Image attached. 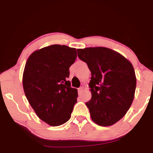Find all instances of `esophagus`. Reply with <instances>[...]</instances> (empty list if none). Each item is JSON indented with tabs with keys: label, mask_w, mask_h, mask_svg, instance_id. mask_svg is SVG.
<instances>
[{
	"label": "esophagus",
	"mask_w": 153,
	"mask_h": 153,
	"mask_svg": "<svg viewBox=\"0 0 153 153\" xmlns=\"http://www.w3.org/2000/svg\"><path fill=\"white\" fill-rule=\"evenodd\" d=\"M83 87L79 88L78 89V93H79V95H81V94L83 93Z\"/></svg>",
	"instance_id": "obj_1"
}]
</instances>
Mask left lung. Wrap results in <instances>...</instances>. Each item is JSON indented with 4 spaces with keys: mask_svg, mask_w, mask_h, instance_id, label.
Instances as JSON below:
<instances>
[{
    "mask_svg": "<svg viewBox=\"0 0 153 153\" xmlns=\"http://www.w3.org/2000/svg\"><path fill=\"white\" fill-rule=\"evenodd\" d=\"M78 56L91 72L92 97L85 103L92 120L102 127L118 122L126 114L134 98V69L123 55L108 48L77 49Z\"/></svg>",
    "mask_w": 153,
    "mask_h": 153,
    "instance_id": "8db88e82",
    "label": "left lung"
}]
</instances>
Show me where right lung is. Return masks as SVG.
<instances>
[{
    "instance_id": "right-lung-1",
    "label": "right lung",
    "mask_w": 153,
    "mask_h": 153,
    "mask_svg": "<svg viewBox=\"0 0 153 153\" xmlns=\"http://www.w3.org/2000/svg\"><path fill=\"white\" fill-rule=\"evenodd\" d=\"M76 56L75 48L53 45L36 50L27 59L23 73L24 93L39 118L50 126L68 121L77 101V89L67 80Z\"/></svg>"
}]
</instances>
